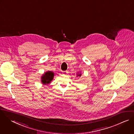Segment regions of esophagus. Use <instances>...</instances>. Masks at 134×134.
Wrapping results in <instances>:
<instances>
[{
	"instance_id": "34e87169",
	"label": "esophagus",
	"mask_w": 134,
	"mask_h": 134,
	"mask_svg": "<svg viewBox=\"0 0 134 134\" xmlns=\"http://www.w3.org/2000/svg\"><path fill=\"white\" fill-rule=\"evenodd\" d=\"M68 73V72L66 71H62V74H66Z\"/></svg>"
}]
</instances>
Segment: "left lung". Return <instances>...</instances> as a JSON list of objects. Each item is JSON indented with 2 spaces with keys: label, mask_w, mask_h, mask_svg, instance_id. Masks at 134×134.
<instances>
[{
  "label": "left lung",
  "mask_w": 134,
  "mask_h": 134,
  "mask_svg": "<svg viewBox=\"0 0 134 134\" xmlns=\"http://www.w3.org/2000/svg\"><path fill=\"white\" fill-rule=\"evenodd\" d=\"M81 74H79V75H77V76H81Z\"/></svg>",
  "instance_id": "left-lung-1"
}]
</instances>
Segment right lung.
<instances>
[{
    "label": "right lung",
    "mask_w": 134,
    "mask_h": 134,
    "mask_svg": "<svg viewBox=\"0 0 134 134\" xmlns=\"http://www.w3.org/2000/svg\"><path fill=\"white\" fill-rule=\"evenodd\" d=\"M54 73L51 71H48L44 73L42 76L41 82L44 84H48L51 82V81L53 79Z\"/></svg>",
    "instance_id": "right-lung-1"
}]
</instances>
